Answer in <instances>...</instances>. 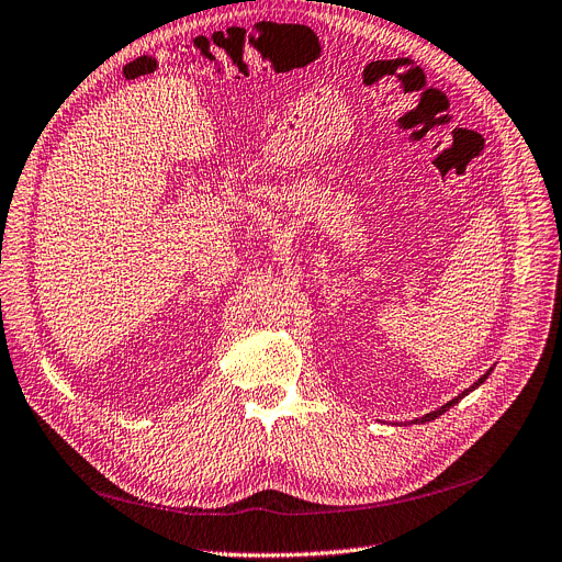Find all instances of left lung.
Masks as SVG:
<instances>
[{"label":"left lung","instance_id":"1","mask_svg":"<svg viewBox=\"0 0 562 562\" xmlns=\"http://www.w3.org/2000/svg\"><path fill=\"white\" fill-rule=\"evenodd\" d=\"M492 372H494V368H490V370H486V372H484V374H482V376H480V379H477V381H475V383H473V385H469V387H467V390H463V393H459V395H457V397H454V400H450V402H446V404H443V406H438V408H436V411H429V413H425V416H423V418H416V420H411V423H408V425H420V423H429V420H436V418H438V416H443V413H446V411H448V408H450V406H454V404H459V402H461V400H463V397H467V395H469V393H473V390H475V387H480V385H482V383H484V381H486V376H490V374H492Z\"/></svg>","mask_w":562,"mask_h":562}]
</instances>
